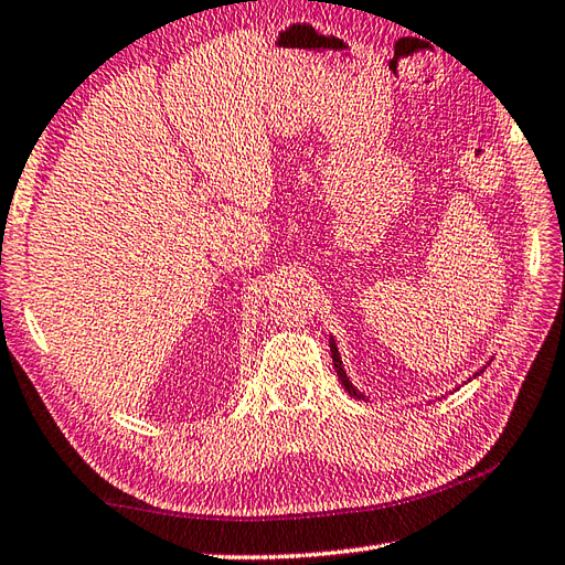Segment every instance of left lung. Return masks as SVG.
<instances>
[{"label":"left lung","mask_w":565,"mask_h":565,"mask_svg":"<svg viewBox=\"0 0 565 565\" xmlns=\"http://www.w3.org/2000/svg\"><path fill=\"white\" fill-rule=\"evenodd\" d=\"M330 351H332V363H334V371H337V375H339V380H342V385H344V390L349 392L351 397H356V399H363V402H369V397L363 395V392H359L356 387H353V383L349 380V375H347V371H344V363H342V356H339V349H337V342H334V337H330ZM483 373V369L479 371V373H475V377L477 375H481Z\"/></svg>","instance_id":"8db88e82"}]
</instances>
